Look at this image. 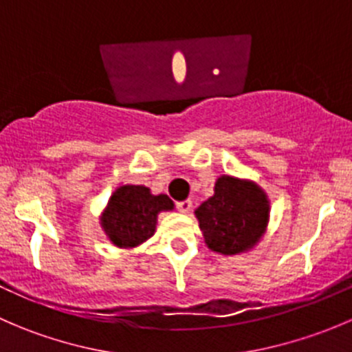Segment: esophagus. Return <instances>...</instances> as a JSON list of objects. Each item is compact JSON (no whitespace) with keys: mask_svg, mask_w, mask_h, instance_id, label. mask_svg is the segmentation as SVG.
<instances>
[{"mask_svg":"<svg viewBox=\"0 0 352 352\" xmlns=\"http://www.w3.org/2000/svg\"><path fill=\"white\" fill-rule=\"evenodd\" d=\"M175 206L180 212H189L190 208H192V201L186 199V201H179Z\"/></svg>","mask_w":352,"mask_h":352,"instance_id":"obj_1","label":"esophagus"}]
</instances>
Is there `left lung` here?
<instances>
[{"mask_svg": "<svg viewBox=\"0 0 352 352\" xmlns=\"http://www.w3.org/2000/svg\"><path fill=\"white\" fill-rule=\"evenodd\" d=\"M269 199L252 180L221 175L214 194L196 209L199 228L212 252L236 255L250 250L265 233Z\"/></svg>", "mask_w": 352, "mask_h": 352, "instance_id": "1", "label": "left lung"}]
</instances>
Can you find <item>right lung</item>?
<instances>
[{"label": "right lung", "instance_id": "add662e5", "mask_svg": "<svg viewBox=\"0 0 352 352\" xmlns=\"http://www.w3.org/2000/svg\"><path fill=\"white\" fill-rule=\"evenodd\" d=\"M172 209L166 194L153 196L144 186H120L102 212L100 226L116 247L133 248L151 239L160 212Z\"/></svg>", "mask_w": 352, "mask_h": 352}]
</instances>
